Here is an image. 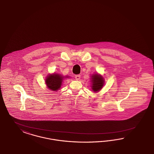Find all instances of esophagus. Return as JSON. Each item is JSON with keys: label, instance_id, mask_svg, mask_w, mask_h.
Masks as SVG:
<instances>
[{"label": "esophagus", "instance_id": "obj_1", "mask_svg": "<svg viewBox=\"0 0 154 154\" xmlns=\"http://www.w3.org/2000/svg\"><path fill=\"white\" fill-rule=\"evenodd\" d=\"M75 78L76 80H79L80 79V75H75Z\"/></svg>", "mask_w": 154, "mask_h": 154}]
</instances>
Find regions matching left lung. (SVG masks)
<instances>
[{"label": "left lung", "instance_id": "8db88e82", "mask_svg": "<svg viewBox=\"0 0 154 154\" xmlns=\"http://www.w3.org/2000/svg\"><path fill=\"white\" fill-rule=\"evenodd\" d=\"M91 89L93 92H97L100 91L104 85V79L99 74H94L91 76Z\"/></svg>", "mask_w": 154, "mask_h": 154}]
</instances>
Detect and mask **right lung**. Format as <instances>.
<instances>
[{"label": "right lung", "instance_id": "1", "mask_svg": "<svg viewBox=\"0 0 154 154\" xmlns=\"http://www.w3.org/2000/svg\"><path fill=\"white\" fill-rule=\"evenodd\" d=\"M69 77V76L64 77L62 75L57 73L50 74L46 76L45 79L46 85L50 90L57 91L60 88L64 78H67Z\"/></svg>", "mask_w": 154, "mask_h": 154}]
</instances>
